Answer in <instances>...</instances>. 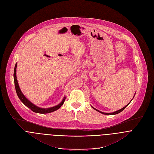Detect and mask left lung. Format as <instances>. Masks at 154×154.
I'll list each match as a JSON object with an SVG mask.
<instances>
[{
	"instance_id": "8db88e82",
	"label": "left lung",
	"mask_w": 154,
	"mask_h": 154,
	"mask_svg": "<svg viewBox=\"0 0 154 154\" xmlns=\"http://www.w3.org/2000/svg\"><path fill=\"white\" fill-rule=\"evenodd\" d=\"M134 96H135V94H134ZM134 97H133V98H134ZM132 100V99L131 100V101ZM131 101L129 102V103H128V104H127L125 107H123L122 108H121V109H119V110H118V111H115V112H102V111H99V110H98V109H95V108H94L93 106H91V107H92V108H94L95 110H96V111H98L99 112H100V113H101V114H103V115H116V114H118V113H119L120 112H121L122 111H123L124 109H125V108L126 107V106H128V105L131 103Z\"/></svg>"
}]
</instances>
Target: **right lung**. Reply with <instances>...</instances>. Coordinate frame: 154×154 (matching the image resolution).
Returning a JSON list of instances; mask_svg holds the SVG:
<instances>
[{"mask_svg":"<svg viewBox=\"0 0 154 154\" xmlns=\"http://www.w3.org/2000/svg\"><path fill=\"white\" fill-rule=\"evenodd\" d=\"M17 63H16L15 66V68H14V83H15V90H16V92L19 98V99L20 100L22 103L28 108H29L31 110L35 112H36V113H41V114H46V113H49V112H52L56 110H57L61 106L63 105V103H64V101L66 100V97H64L63 99V100L61 101V102L60 103H59L58 105L53 106V107H50V108H40L35 105H34L33 103H32L29 100H28L25 96L23 95V94L22 93V91H21L20 88L18 81H17Z\"/></svg>","mask_w":154,"mask_h":154,"instance_id":"1","label":"right lung"}]
</instances>
